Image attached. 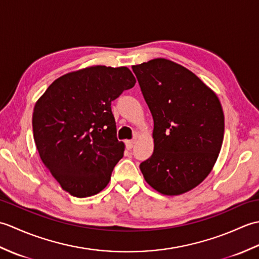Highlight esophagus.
Wrapping results in <instances>:
<instances>
[{
	"label": "esophagus",
	"instance_id": "1",
	"mask_svg": "<svg viewBox=\"0 0 259 259\" xmlns=\"http://www.w3.org/2000/svg\"><path fill=\"white\" fill-rule=\"evenodd\" d=\"M134 144H135V140H126L125 141V147H126V149H133L134 148Z\"/></svg>",
	"mask_w": 259,
	"mask_h": 259
}]
</instances>
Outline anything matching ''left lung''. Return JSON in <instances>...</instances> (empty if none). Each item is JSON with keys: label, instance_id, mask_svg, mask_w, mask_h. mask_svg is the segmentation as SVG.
Returning <instances> with one entry per match:
<instances>
[{"label": "left lung", "instance_id": "1", "mask_svg": "<svg viewBox=\"0 0 259 259\" xmlns=\"http://www.w3.org/2000/svg\"><path fill=\"white\" fill-rule=\"evenodd\" d=\"M153 118V153L140 163L146 181L167 196L194 189L222 149L225 120L210 88L183 65L153 59L133 65Z\"/></svg>", "mask_w": 259, "mask_h": 259}]
</instances>
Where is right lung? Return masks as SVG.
<instances>
[{
	"mask_svg": "<svg viewBox=\"0 0 259 259\" xmlns=\"http://www.w3.org/2000/svg\"><path fill=\"white\" fill-rule=\"evenodd\" d=\"M136 83L125 67L95 65L60 76L35 103L33 136L41 160L78 198L106 188L123 157L111 102Z\"/></svg>",
	"mask_w": 259,
	"mask_h": 259,
	"instance_id": "add662e5",
	"label": "right lung"
}]
</instances>
